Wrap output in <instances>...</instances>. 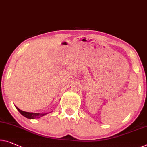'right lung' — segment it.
I'll return each instance as SVG.
<instances>
[{"mask_svg":"<svg viewBox=\"0 0 147 147\" xmlns=\"http://www.w3.org/2000/svg\"><path fill=\"white\" fill-rule=\"evenodd\" d=\"M16 107V108L18 110V111L20 113H21L22 115L23 116H24L25 117L28 118V119H38V118H40L41 117H42V116L45 115L46 114H47V113H32V112H27V111H24L22 110H21V109H20L18 107Z\"/></svg>","mask_w":147,"mask_h":147,"instance_id":"add662e5","label":"right lung"}]
</instances>
